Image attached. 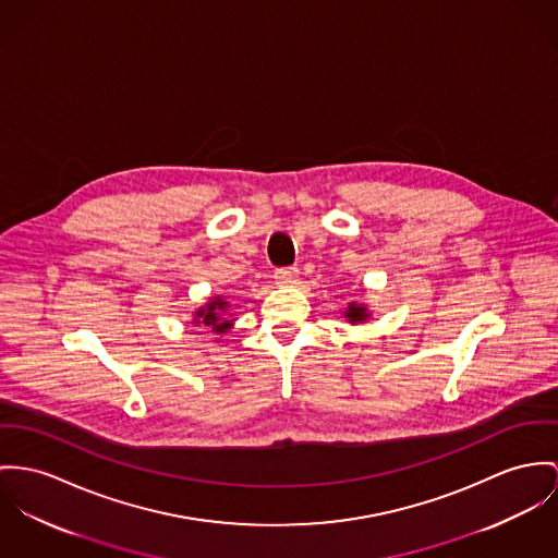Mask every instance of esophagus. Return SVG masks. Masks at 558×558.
Segmentation results:
<instances>
[{
  "label": "esophagus",
  "mask_w": 558,
  "mask_h": 558,
  "mask_svg": "<svg viewBox=\"0 0 558 558\" xmlns=\"http://www.w3.org/2000/svg\"><path fill=\"white\" fill-rule=\"evenodd\" d=\"M298 278H300V269H298V267H284V269H278V271H276V282H278V284H284V287L295 284Z\"/></svg>",
  "instance_id": "34e87169"
}]
</instances>
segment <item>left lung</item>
Here are the masks:
<instances>
[{"label":"left lung","mask_w":558,"mask_h":558,"mask_svg":"<svg viewBox=\"0 0 558 558\" xmlns=\"http://www.w3.org/2000/svg\"><path fill=\"white\" fill-rule=\"evenodd\" d=\"M343 318L350 323V325H361V323H367L372 318V310L367 303L363 301H350L345 307H343Z\"/></svg>","instance_id":"obj_1"}]
</instances>
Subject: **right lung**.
Returning a JSON list of instances; mask_svg holds the SVG:
<instances>
[{
    "label": "right lung",
    "instance_id": "obj_1",
    "mask_svg": "<svg viewBox=\"0 0 558 558\" xmlns=\"http://www.w3.org/2000/svg\"><path fill=\"white\" fill-rule=\"evenodd\" d=\"M229 301L222 295H216L206 301L204 305H199L193 312V325L202 327V329H210L215 336H225L229 329H233V323L238 320L233 314H229Z\"/></svg>",
    "mask_w": 558,
    "mask_h": 558
}]
</instances>
